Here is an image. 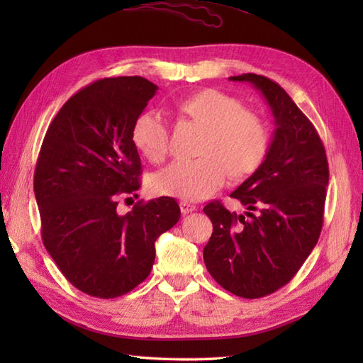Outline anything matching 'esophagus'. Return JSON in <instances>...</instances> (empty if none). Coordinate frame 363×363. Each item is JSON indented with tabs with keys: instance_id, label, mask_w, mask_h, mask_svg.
Returning a JSON list of instances; mask_svg holds the SVG:
<instances>
[{
	"instance_id": "obj_1",
	"label": "esophagus",
	"mask_w": 363,
	"mask_h": 363,
	"mask_svg": "<svg viewBox=\"0 0 363 363\" xmlns=\"http://www.w3.org/2000/svg\"><path fill=\"white\" fill-rule=\"evenodd\" d=\"M179 207H181L182 215H187V213H190V212L196 211V206L190 204V203H186V201H181V203H179Z\"/></svg>"
}]
</instances>
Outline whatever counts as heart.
I'll list each match as a JSON object with an SVG mask.
<instances>
[{
	"label": "heart",
	"mask_w": 363,
	"mask_h": 363,
	"mask_svg": "<svg viewBox=\"0 0 363 363\" xmlns=\"http://www.w3.org/2000/svg\"><path fill=\"white\" fill-rule=\"evenodd\" d=\"M176 111L203 130L198 138V159L173 162L152 177L157 195L199 201L225 184L228 174L242 181L264 164L268 130L257 113L245 109L237 98L217 89H204L182 98ZM135 150L151 164L168 154V128L156 112L145 111L130 128Z\"/></svg>",
	"instance_id": "obj_1"
}]
</instances>
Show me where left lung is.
Wrapping results in <instances>:
<instances>
[{
  "mask_svg": "<svg viewBox=\"0 0 363 363\" xmlns=\"http://www.w3.org/2000/svg\"><path fill=\"white\" fill-rule=\"evenodd\" d=\"M229 81L252 84L276 128L264 164L230 194L248 209L247 217L220 201L204 207L213 233L203 257L223 289L256 299L290 282L317 245L329 167L317 129L279 84L254 73Z\"/></svg>",
  "mask_w": 363,
  "mask_h": 363,
  "instance_id": "1",
  "label": "left lung"
}]
</instances>
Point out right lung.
Returning a JSON list of instances; mask_svg holds the SVG:
<instances>
[{
	"mask_svg": "<svg viewBox=\"0 0 363 363\" xmlns=\"http://www.w3.org/2000/svg\"><path fill=\"white\" fill-rule=\"evenodd\" d=\"M140 76L104 78L81 89L46 130L34 173L42 240L67 281L95 298H117L143 282L157 237L181 218L174 198H117L140 189L142 162L130 128L156 95Z\"/></svg>",
	"mask_w": 363,
	"mask_h": 363,
	"instance_id": "add662e5",
	"label": "right lung"
}]
</instances>
